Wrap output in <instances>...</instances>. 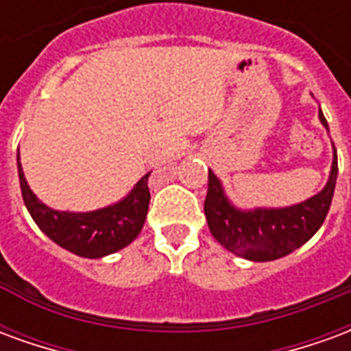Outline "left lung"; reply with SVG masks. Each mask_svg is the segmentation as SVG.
Returning <instances> with one entry per match:
<instances>
[{
  "instance_id": "8db88e82",
  "label": "left lung",
  "mask_w": 351,
  "mask_h": 351,
  "mask_svg": "<svg viewBox=\"0 0 351 351\" xmlns=\"http://www.w3.org/2000/svg\"><path fill=\"white\" fill-rule=\"evenodd\" d=\"M319 120L327 128L324 112ZM339 175L337 150L332 145V165L325 188L314 197L299 205L284 208H254L241 210L229 203L221 182L208 171V191L205 199V216L208 229L218 243L237 256L250 261H272L284 258L310 241L322 228L331 206L335 184Z\"/></svg>"
}]
</instances>
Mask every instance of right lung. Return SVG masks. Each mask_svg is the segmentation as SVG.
<instances>
[{
    "instance_id": "obj_1",
    "label": "right lung",
    "mask_w": 351,
    "mask_h": 351,
    "mask_svg": "<svg viewBox=\"0 0 351 351\" xmlns=\"http://www.w3.org/2000/svg\"><path fill=\"white\" fill-rule=\"evenodd\" d=\"M19 160V178L22 197L34 221L45 235L60 244L65 250L80 258H103L108 254L122 250L133 243L145 226L150 190L148 175H145L135 188L116 205L105 206L92 213H60L41 203L29 190L24 171Z\"/></svg>"
}]
</instances>
